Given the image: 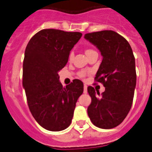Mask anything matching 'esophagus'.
Listing matches in <instances>:
<instances>
[{
	"mask_svg": "<svg viewBox=\"0 0 152 152\" xmlns=\"http://www.w3.org/2000/svg\"><path fill=\"white\" fill-rule=\"evenodd\" d=\"M83 93L84 94L87 93V86L86 84H84V86H83Z\"/></svg>",
	"mask_w": 152,
	"mask_h": 152,
	"instance_id": "esophagus-1",
	"label": "esophagus"
}]
</instances>
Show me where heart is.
<instances>
[{
  "instance_id": "heart-1",
  "label": "heart",
  "mask_w": 152,
  "mask_h": 152,
  "mask_svg": "<svg viewBox=\"0 0 152 152\" xmlns=\"http://www.w3.org/2000/svg\"><path fill=\"white\" fill-rule=\"evenodd\" d=\"M93 52H95V51H94V50H91V49H87V50H86V51H85V54H86V55L87 56V55H90V54H91V53H93ZM72 58H73V53L71 52L69 55V60L71 61V60L72 59ZM86 75H87V71H84V70L79 72V76H80V77H82V78L85 77Z\"/></svg>"
}]
</instances>
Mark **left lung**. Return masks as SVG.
<instances>
[{"label": "left lung", "instance_id": "left-lung-1", "mask_svg": "<svg viewBox=\"0 0 152 152\" xmlns=\"http://www.w3.org/2000/svg\"><path fill=\"white\" fill-rule=\"evenodd\" d=\"M84 38L103 57L94 80L105 87L102 95L93 87H87L91 97L87 113L97 127L112 129L124 120L133 103L137 82L133 50L125 38L112 30L87 33Z\"/></svg>", "mask_w": 152, "mask_h": 152}]
</instances>
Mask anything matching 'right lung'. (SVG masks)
Masks as SVG:
<instances>
[{"label": "right lung", "mask_w": 152, "mask_h": 152, "mask_svg": "<svg viewBox=\"0 0 152 152\" xmlns=\"http://www.w3.org/2000/svg\"><path fill=\"white\" fill-rule=\"evenodd\" d=\"M79 32L42 29L30 39L25 50L23 86L33 118L42 127L61 131L69 126L83 83L74 80L65 87L58 72L65 67Z\"/></svg>", "instance_id": "right-lung-1"}]
</instances>
